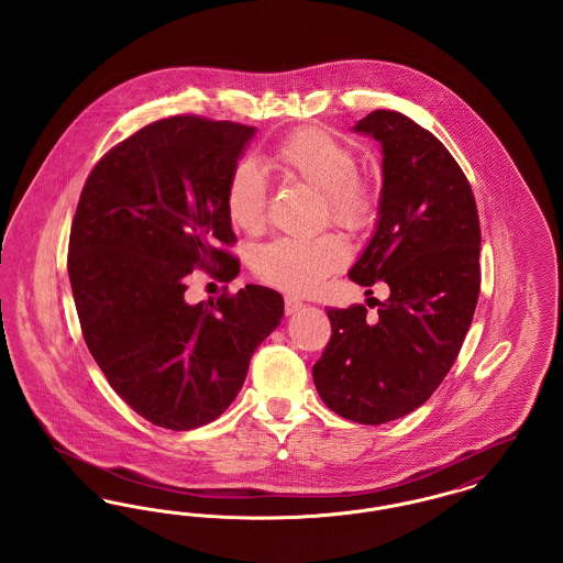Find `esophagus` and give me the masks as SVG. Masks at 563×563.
I'll return each instance as SVG.
<instances>
[{"label":"esophagus","instance_id":"34e87169","mask_svg":"<svg viewBox=\"0 0 563 563\" xmlns=\"http://www.w3.org/2000/svg\"><path fill=\"white\" fill-rule=\"evenodd\" d=\"M301 306H303V301H301V299L291 297V295H287V297H285V312H287V314H294V312H297Z\"/></svg>","mask_w":563,"mask_h":563}]
</instances>
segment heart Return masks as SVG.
I'll return each mask as SVG.
<instances>
[{
  "instance_id": "heart-1",
  "label": "heart",
  "mask_w": 563,
  "mask_h": 563,
  "mask_svg": "<svg viewBox=\"0 0 563 563\" xmlns=\"http://www.w3.org/2000/svg\"><path fill=\"white\" fill-rule=\"evenodd\" d=\"M269 164L285 177L322 194L327 219L342 230L361 232L374 219L372 188L356 175L349 147L321 129H301L269 152ZM268 184L255 162L236 164L225 189L230 221L246 234L266 225ZM346 246L333 234L317 239H278L257 249L253 268L262 280L289 294L319 291L322 283L346 264Z\"/></svg>"
}]
</instances>
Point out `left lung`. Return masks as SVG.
I'll return each instance as SVG.
<instances>
[{
	"mask_svg": "<svg viewBox=\"0 0 563 563\" xmlns=\"http://www.w3.org/2000/svg\"><path fill=\"white\" fill-rule=\"evenodd\" d=\"M354 133L374 136L384 158L374 236L349 276L390 295L372 297L375 317L327 308L331 340L312 377L331 411L374 427L429 401L452 369L482 287V230L471 186L434 134L386 109Z\"/></svg>",
	"mask_w": 563,
	"mask_h": 563,
	"instance_id": "8db88e82",
	"label": "left lung"
}]
</instances>
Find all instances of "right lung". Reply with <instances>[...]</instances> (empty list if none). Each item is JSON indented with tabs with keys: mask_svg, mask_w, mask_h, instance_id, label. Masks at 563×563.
<instances>
[{
	"mask_svg": "<svg viewBox=\"0 0 563 563\" xmlns=\"http://www.w3.org/2000/svg\"><path fill=\"white\" fill-rule=\"evenodd\" d=\"M253 134L164 118L118 143L81 189L67 269L84 342L111 388L162 429L219 418L285 312L283 295L260 285L209 303L184 297L194 268L239 276L221 249L236 242L225 189Z\"/></svg>",
	"mask_w": 563,
	"mask_h": 563,
	"instance_id": "right-lung-1",
	"label": "right lung"
}]
</instances>
